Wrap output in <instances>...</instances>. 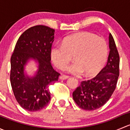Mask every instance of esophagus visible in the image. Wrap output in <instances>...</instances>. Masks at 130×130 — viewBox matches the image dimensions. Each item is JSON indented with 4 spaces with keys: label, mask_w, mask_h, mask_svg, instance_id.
<instances>
[{
    "label": "esophagus",
    "mask_w": 130,
    "mask_h": 130,
    "mask_svg": "<svg viewBox=\"0 0 130 130\" xmlns=\"http://www.w3.org/2000/svg\"><path fill=\"white\" fill-rule=\"evenodd\" d=\"M69 77V75H65V74H63V75H61L60 77V79H66V78H68Z\"/></svg>",
    "instance_id": "34e87169"
}]
</instances>
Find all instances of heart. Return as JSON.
<instances>
[{"instance_id":"b5f03b06","label":"heart","mask_w":130,"mask_h":130,"mask_svg":"<svg viewBox=\"0 0 130 130\" xmlns=\"http://www.w3.org/2000/svg\"><path fill=\"white\" fill-rule=\"evenodd\" d=\"M108 45L103 38L88 32L69 35L62 44H55L50 50V58L55 66L60 70L65 68L73 55L75 61L67 70L74 74L84 72L87 76L97 73L106 63Z\"/></svg>"}]
</instances>
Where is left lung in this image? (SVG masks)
I'll return each instance as SVG.
<instances>
[{"label": "left lung", "mask_w": 130, "mask_h": 130, "mask_svg": "<svg viewBox=\"0 0 130 130\" xmlns=\"http://www.w3.org/2000/svg\"><path fill=\"white\" fill-rule=\"evenodd\" d=\"M109 54L106 66L95 77L83 80L73 92V99L78 107L86 111L99 109L106 104L116 87L120 75V55L111 33Z\"/></svg>", "instance_id": "8db88e82"}]
</instances>
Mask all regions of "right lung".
<instances>
[{
	"label": "right lung",
	"instance_id": "right-lung-1",
	"mask_svg": "<svg viewBox=\"0 0 130 130\" xmlns=\"http://www.w3.org/2000/svg\"><path fill=\"white\" fill-rule=\"evenodd\" d=\"M55 29L43 25L27 29L18 39L10 58V80L19 105L29 111L42 109L51 99L49 86L58 80L60 73L51 65L50 50ZM31 57L38 60L39 70L32 78L26 77L24 66Z\"/></svg>",
	"mask_w": 130,
	"mask_h": 130
}]
</instances>
